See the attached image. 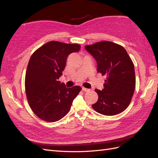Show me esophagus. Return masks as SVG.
Wrapping results in <instances>:
<instances>
[{"label": "esophagus", "instance_id": "esophagus-1", "mask_svg": "<svg viewBox=\"0 0 158 158\" xmlns=\"http://www.w3.org/2000/svg\"><path fill=\"white\" fill-rule=\"evenodd\" d=\"M82 90H83V91H84V92H89V89H88V88H84V87H83V88H82Z\"/></svg>", "mask_w": 158, "mask_h": 158}]
</instances>
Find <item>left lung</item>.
Returning <instances> with one entry per match:
<instances>
[{
	"label": "left lung",
	"instance_id": "1",
	"mask_svg": "<svg viewBox=\"0 0 158 158\" xmlns=\"http://www.w3.org/2000/svg\"><path fill=\"white\" fill-rule=\"evenodd\" d=\"M85 48L97 61V71L107 76L102 90L95 92L98 102L92 105L95 111L111 116L119 114L128 107L135 92V66L127 51L120 45L103 41Z\"/></svg>",
	"mask_w": 158,
	"mask_h": 158
}]
</instances>
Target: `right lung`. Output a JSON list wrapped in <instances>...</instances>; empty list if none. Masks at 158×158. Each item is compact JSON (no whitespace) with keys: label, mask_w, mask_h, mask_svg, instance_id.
Returning <instances> with one entry per match:
<instances>
[{"label":"right lung","mask_w":158,"mask_h":158,"mask_svg":"<svg viewBox=\"0 0 158 158\" xmlns=\"http://www.w3.org/2000/svg\"><path fill=\"white\" fill-rule=\"evenodd\" d=\"M80 49L79 44L51 41L38 48L31 55L25 77L27 102L37 117L47 122L63 118L82 88H66L60 83L66 59Z\"/></svg>","instance_id":"1"}]
</instances>
